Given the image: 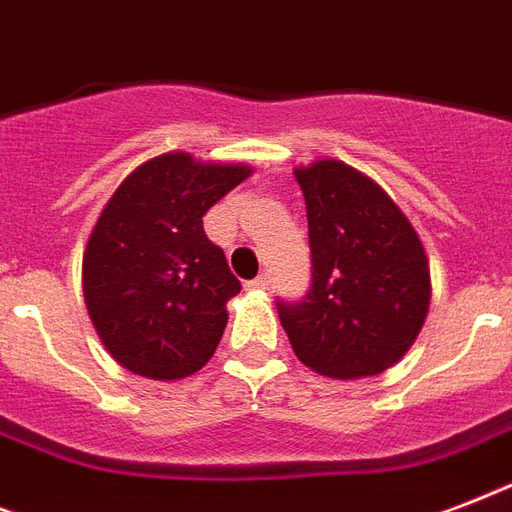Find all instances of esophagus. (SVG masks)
<instances>
[{"label": "esophagus", "instance_id": "34e87169", "mask_svg": "<svg viewBox=\"0 0 512 512\" xmlns=\"http://www.w3.org/2000/svg\"><path fill=\"white\" fill-rule=\"evenodd\" d=\"M244 287H247L249 292H265V289H268V276H257V279L247 281Z\"/></svg>", "mask_w": 512, "mask_h": 512}]
</instances>
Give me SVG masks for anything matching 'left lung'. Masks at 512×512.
Wrapping results in <instances>:
<instances>
[{
	"label": "left lung",
	"mask_w": 512,
	"mask_h": 512,
	"mask_svg": "<svg viewBox=\"0 0 512 512\" xmlns=\"http://www.w3.org/2000/svg\"><path fill=\"white\" fill-rule=\"evenodd\" d=\"M308 209L313 284L279 303L295 356L332 380L374 377L412 348L430 308V263L398 204L337 159L295 167Z\"/></svg>",
	"instance_id": "obj_1"
}]
</instances>
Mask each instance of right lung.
<instances>
[{"instance_id": "right-lung-1", "label": "right lung", "mask_w": 512, "mask_h": 512, "mask_svg": "<svg viewBox=\"0 0 512 512\" xmlns=\"http://www.w3.org/2000/svg\"><path fill=\"white\" fill-rule=\"evenodd\" d=\"M249 175L241 162L170 151L135 167L106 201L82 289L100 342L127 372L172 382L212 358L241 284L201 217Z\"/></svg>"}]
</instances>
